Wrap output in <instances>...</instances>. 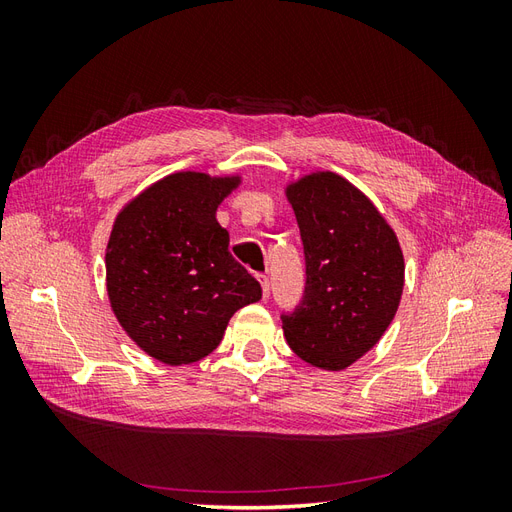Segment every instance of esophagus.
Instances as JSON below:
<instances>
[{
    "mask_svg": "<svg viewBox=\"0 0 512 512\" xmlns=\"http://www.w3.org/2000/svg\"><path fill=\"white\" fill-rule=\"evenodd\" d=\"M258 282H260V286H262V297H269V292H271V280L267 275H258Z\"/></svg>",
    "mask_w": 512,
    "mask_h": 512,
    "instance_id": "34e87169",
    "label": "esophagus"
}]
</instances>
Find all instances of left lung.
<instances>
[{
	"mask_svg": "<svg viewBox=\"0 0 512 512\" xmlns=\"http://www.w3.org/2000/svg\"><path fill=\"white\" fill-rule=\"evenodd\" d=\"M305 254V290L282 312L294 354L322 369H346L374 346L397 312L404 254L371 200L335 173L288 185Z\"/></svg>",
	"mask_w": 512,
	"mask_h": 512,
	"instance_id": "1",
	"label": "left lung"
}]
</instances>
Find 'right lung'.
Returning <instances> with one entry per match:
<instances>
[{"label":"right lung","mask_w":512,"mask_h":512,"mask_svg":"<svg viewBox=\"0 0 512 512\" xmlns=\"http://www.w3.org/2000/svg\"><path fill=\"white\" fill-rule=\"evenodd\" d=\"M237 183L175 173L117 215L106 247L108 299L121 327L153 359H203L222 342L230 316L262 297L215 220Z\"/></svg>","instance_id":"1"}]
</instances>
